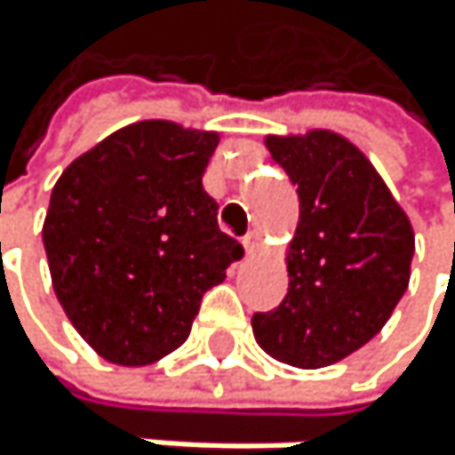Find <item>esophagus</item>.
I'll return each mask as SVG.
<instances>
[{
  "label": "esophagus",
  "instance_id": "1",
  "mask_svg": "<svg viewBox=\"0 0 455 455\" xmlns=\"http://www.w3.org/2000/svg\"><path fill=\"white\" fill-rule=\"evenodd\" d=\"M261 243H265V240H261V232H256V229H253V232H248V235L243 237V245H245V251H248V253H256V251L261 248Z\"/></svg>",
  "mask_w": 455,
  "mask_h": 455
}]
</instances>
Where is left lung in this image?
Returning <instances> with one entry per match:
<instances>
[{
  "label": "left lung",
  "instance_id": "8db88e82",
  "mask_svg": "<svg viewBox=\"0 0 455 455\" xmlns=\"http://www.w3.org/2000/svg\"><path fill=\"white\" fill-rule=\"evenodd\" d=\"M297 185L289 291L253 314L256 344L297 369H324L369 344L410 286L415 232L371 161L333 131L267 136Z\"/></svg>",
  "mask_w": 455,
  "mask_h": 455
}]
</instances>
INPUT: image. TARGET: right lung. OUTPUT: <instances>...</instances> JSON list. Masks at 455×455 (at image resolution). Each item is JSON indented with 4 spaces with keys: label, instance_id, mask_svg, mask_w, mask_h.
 <instances>
[{
    "label": "right lung",
    "instance_id": "1",
    "mask_svg": "<svg viewBox=\"0 0 455 455\" xmlns=\"http://www.w3.org/2000/svg\"><path fill=\"white\" fill-rule=\"evenodd\" d=\"M215 131L144 119L62 172L43 223L51 283L103 360L149 365L185 344L207 289L243 259L202 177Z\"/></svg>",
    "mask_w": 455,
    "mask_h": 455
}]
</instances>
